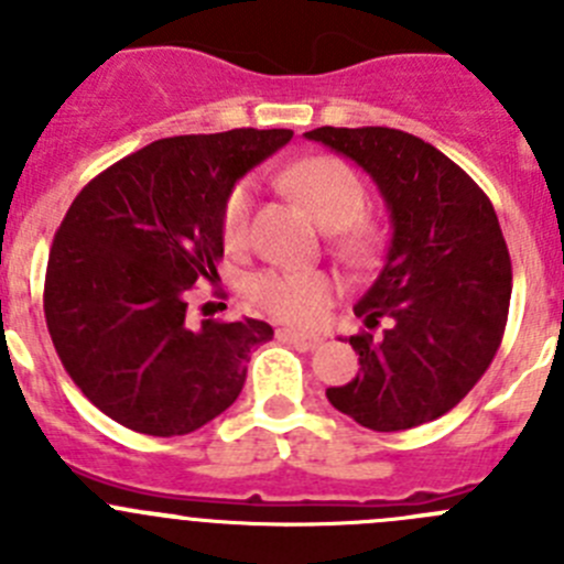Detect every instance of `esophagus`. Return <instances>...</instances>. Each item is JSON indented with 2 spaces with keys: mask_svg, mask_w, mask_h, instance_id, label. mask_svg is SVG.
Wrapping results in <instances>:
<instances>
[{
  "mask_svg": "<svg viewBox=\"0 0 564 564\" xmlns=\"http://www.w3.org/2000/svg\"><path fill=\"white\" fill-rule=\"evenodd\" d=\"M278 339L281 341H292V345L300 347H317L323 341L319 334H306V330H294V328H281L278 330Z\"/></svg>",
  "mask_w": 564,
  "mask_h": 564,
  "instance_id": "obj_1",
  "label": "esophagus"
}]
</instances>
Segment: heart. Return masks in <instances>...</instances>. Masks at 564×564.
Wrapping results in <instances>:
<instances>
[{
    "label": "heart",
    "mask_w": 564,
    "mask_h": 564,
    "mask_svg": "<svg viewBox=\"0 0 564 564\" xmlns=\"http://www.w3.org/2000/svg\"><path fill=\"white\" fill-rule=\"evenodd\" d=\"M289 192L306 205L308 214L325 230H345L341 247L350 256H365L376 247V230L359 223L367 208V192L361 177L339 158H308L294 163L283 175ZM252 208H256V181L245 177L228 194L223 208V239L228 247H241L250 239ZM330 281L319 272L272 270L252 281V300L264 312L294 325H312L330 303Z\"/></svg>",
    "instance_id": "heart-1"
}]
</instances>
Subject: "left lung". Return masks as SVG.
<instances>
[{"mask_svg": "<svg viewBox=\"0 0 564 564\" xmlns=\"http://www.w3.org/2000/svg\"><path fill=\"white\" fill-rule=\"evenodd\" d=\"M381 192L392 241L354 306L359 376L330 387V406L372 431L431 423L470 392L507 328L512 261L487 194L429 141L392 128H317ZM383 318L381 337L371 330Z\"/></svg>", "mask_w": 564, "mask_h": 564, "instance_id": "8db88e82", "label": "left lung"}]
</instances>
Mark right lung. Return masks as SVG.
Wrapping results in <instances>:
<instances>
[{
	"mask_svg": "<svg viewBox=\"0 0 564 564\" xmlns=\"http://www.w3.org/2000/svg\"><path fill=\"white\" fill-rule=\"evenodd\" d=\"M292 130L239 128L147 144L68 205L50 250L52 345L88 401L124 429L192 434L239 398L261 319H186L188 289L214 281L236 181Z\"/></svg>",
	"mask_w": 564,
	"mask_h": 564,
	"instance_id": "obj_1",
	"label": "right lung"
}]
</instances>
